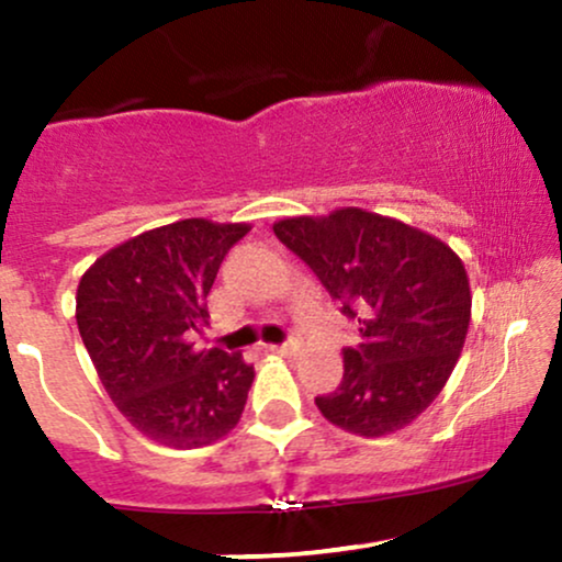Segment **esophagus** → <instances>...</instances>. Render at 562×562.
Returning <instances> with one entry per match:
<instances>
[{
    "label": "esophagus",
    "mask_w": 562,
    "mask_h": 562,
    "mask_svg": "<svg viewBox=\"0 0 562 562\" xmlns=\"http://www.w3.org/2000/svg\"><path fill=\"white\" fill-rule=\"evenodd\" d=\"M269 351L280 353V357H295L301 351L299 340H290V344H280V346H269Z\"/></svg>",
    "instance_id": "obj_1"
}]
</instances>
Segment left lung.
<instances>
[{
  "label": "left lung",
  "instance_id": "left-lung-1",
  "mask_svg": "<svg viewBox=\"0 0 562 562\" xmlns=\"http://www.w3.org/2000/svg\"><path fill=\"white\" fill-rule=\"evenodd\" d=\"M274 235L359 322V344L344 348V380L317 396L325 420L364 438L417 420L465 346L473 295L460 256L428 232L353 205L280 218Z\"/></svg>",
  "mask_w": 562,
  "mask_h": 562
}]
</instances>
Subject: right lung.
Instances as JSON below:
<instances>
[{"label":"right lung","instance_id":"1","mask_svg":"<svg viewBox=\"0 0 562 562\" xmlns=\"http://www.w3.org/2000/svg\"><path fill=\"white\" fill-rule=\"evenodd\" d=\"M248 232L182 218L115 245L79 280L76 325L97 375L121 415L164 447H209L240 423L254 364L198 351L187 335L209 319L218 267Z\"/></svg>","mask_w":562,"mask_h":562}]
</instances>
